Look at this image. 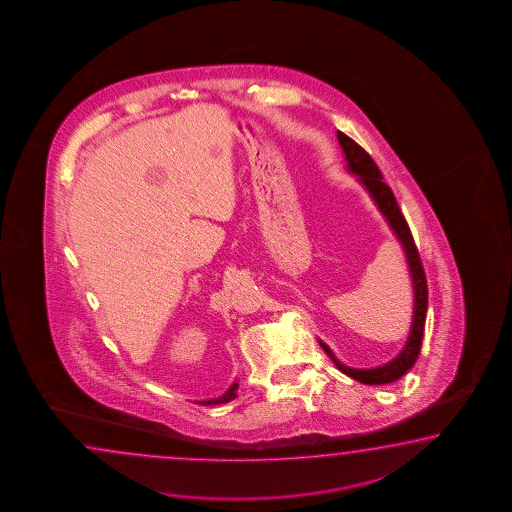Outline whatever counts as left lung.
<instances>
[{
    "label": "left lung",
    "instance_id": "left-lung-1",
    "mask_svg": "<svg viewBox=\"0 0 512 512\" xmlns=\"http://www.w3.org/2000/svg\"><path fill=\"white\" fill-rule=\"evenodd\" d=\"M338 140H340L341 151L345 154L347 169L358 176L361 185L371 194V198L378 205L381 214L385 216V220L389 221L392 232L400 240L405 258L409 263V271H411L412 287H414V314H412L411 332H409V338H407L403 351L394 360L381 365V367L352 369V367H347L341 361L336 360V356L332 354L331 349L323 341H320V345L323 347V351L329 354V358L336 363V367L341 372H345L347 376H351L354 380L361 381L365 385H383V383L400 380L401 376L411 369L412 365L418 360V356H420L425 316H427V303H429L427 278H425V271H423V265H421L416 243L412 240L411 229H409L407 221L401 214L398 201L394 198L391 187L383 181L378 165L374 163L367 152L361 149L356 141L351 140L349 136H345L343 132L338 131Z\"/></svg>",
    "mask_w": 512,
    "mask_h": 512
}]
</instances>
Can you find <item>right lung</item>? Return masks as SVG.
<instances>
[{"label":"right lung","mask_w":512,"mask_h":512,"mask_svg":"<svg viewBox=\"0 0 512 512\" xmlns=\"http://www.w3.org/2000/svg\"><path fill=\"white\" fill-rule=\"evenodd\" d=\"M236 391H238V383L234 381L231 385V389L225 392L220 398H214V400L200 401L201 405H218V403H227V401L234 400L236 398Z\"/></svg>","instance_id":"right-lung-1"}]
</instances>
